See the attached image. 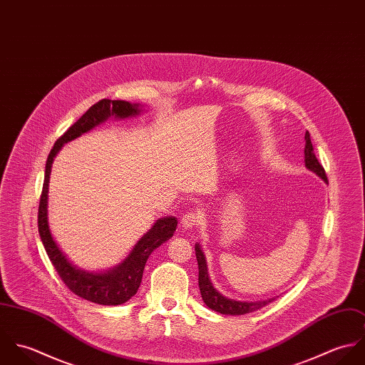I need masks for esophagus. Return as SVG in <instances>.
Instances as JSON below:
<instances>
[{"mask_svg":"<svg viewBox=\"0 0 365 365\" xmlns=\"http://www.w3.org/2000/svg\"><path fill=\"white\" fill-rule=\"evenodd\" d=\"M200 223V215L197 212H187L182 215L181 217V225L185 227V229H192V227H197Z\"/></svg>","mask_w":365,"mask_h":365,"instance_id":"obj_1","label":"esophagus"}]
</instances>
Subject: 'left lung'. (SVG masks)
<instances>
[{
    "label": "left lung",
    "instance_id": "8db88e82",
    "mask_svg": "<svg viewBox=\"0 0 365 365\" xmlns=\"http://www.w3.org/2000/svg\"><path fill=\"white\" fill-rule=\"evenodd\" d=\"M305 140H307V143H305V165L311 171L316 173L324 182H327L326 171H324L323 165L319 163L317 157L314 156L309 132L305 133ZM195 256H197L198 269H200L198 284H200L202 301L212 311L222 313V314H246V313L255 312L274 301V299H267V301H260V302H239V301H233V299L223 297L213 288L212 282L209 281L207 261H205V256H204L200 245H195Z\"/></svg>",
    "mask_w": 365,
    "mask_h": 365
}]
</instances>
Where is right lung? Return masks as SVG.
I'll use <instances>...</instances> for the list:
<instances>
[{
	"instance_id": "obj_1",
	"label": "right lung",
	"mask_w": 365,
	"mask_h": 365,
	"mask_svg": "<svg viewBox=\"0 0 365 365\" xmlns=\"http://www.w3.org/2000/svg\"><path fill=\"white\" fill-rule=\"evenodd\" d=\"M140 109L138 105L129 104L126 101H98L56 140L46 160L45 181L38 209V227L42 243L52 261L54 269L57 271L66 287L77 297L98 305H120L129 301L138 292L146 261L155 249L161 246L174 235L177 227V217L170 216L158 219L155 226L138 242L129 257L122 264H119V267L101 274H93L78 269L61 253V250L53 240L48 225V187L53 158L64 143L88 132L94 126L106 120L110 115H115V118H128L138 115Z\"/></svg>"
}]
</instances>
